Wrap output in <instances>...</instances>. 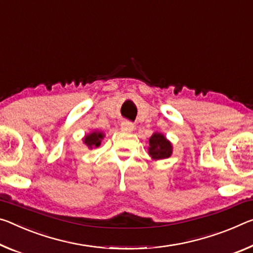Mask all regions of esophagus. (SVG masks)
Wrapping results in <instances>:
<instances>
[{
  "mask_svg": "<svg viewBox=\"0 0 253 253\" xmlns=\"http://www.w3.org/2000/svg\"><path fill=\"white\" fill-rule=\"evenodd\" d=\"M120 130L123 133H130V131L134 130V125L129 122H123L120 124Z\"/></svg>",
  "mask_w": 253,
  "mask_h": 253,
  "instance_id": "esophagus-1",
  "label": "esophagus"
}]
</instances>
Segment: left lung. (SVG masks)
Listing matches in <instances>:
<instances>
[{
  "label": "left lung",
  "mask_w": 253,
  "mask_h": 253,
  "mask_svg": "<svg viewBox=\"0 0 253 253\" xmlns=\"http://www.w3.org/2000/svg\"><path fill=\"white\" fill-rule=\"evenodd\" d=\"M148 155L153 161H160L170 158L173 152L172 143L168 139L166 136L159 131L155 133L148 138Z\"/></svg>",
  "instance_id": "obj_1"
}]
</instances>
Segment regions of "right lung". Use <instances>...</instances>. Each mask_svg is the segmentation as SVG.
<instances>
[{
    "mask_svg": "<svg viewBox=\"0 0 253 253\" xmlns=\"http://www.w3.org/2000/svg\"><path fill=\"white\" fill-rule=\"evenodd\" d=\"M105 133L100 130H92L90 133H87L84 137L82 138L83 144L86 145L87 147L92 150V148H97L101 145V141L105 137Z\"/></svg>",
    "mask_w": 253,
    "mask_h": 253,
    "instance_id": "obj_1",
    "label": "right lung"
}]
</instances>
